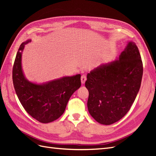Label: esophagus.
I'll use <instances>...</instances> for the list:
<instances>
[{
	"label": "esophagus",
	"mask_w": 156,
	"mask_h": 156,
	"mask_svg": "<svg viewBox=\"0 0 156 156\" xmlns=\"http://www.w3.org/2000/svg\"><path fill=\"white\" fill-rule=\"evenodd\" d=\"M81 83H82L83 84H84V83H85L86 80H87V76H86V75H83L82 76H81Z\"/></svg>",
	"instance_id": "esophagus-1"
}]
</instances>
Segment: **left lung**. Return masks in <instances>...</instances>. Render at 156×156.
I'll use <instances>...</instances> for the list:
<instances>
[{"label":"left lung","instance_id":"8db88e82","mask_svg":"<svg viewBox=\"0 0 156 156\" xmlns=\"http://www.w3.org/2000/svg\"><path fill=\"white\" fill-rule=\"evenodd\" d=\"M143 73L137 46L127 41L119 57L87 74L88 112L98 123L111 125L129 111L139 91Z\"/></svg>","mask_w":156,"mask_h":156}]
</instances>
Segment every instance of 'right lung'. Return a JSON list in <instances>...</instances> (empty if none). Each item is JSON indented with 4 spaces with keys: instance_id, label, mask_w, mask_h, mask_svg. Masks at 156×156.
Here are the masks:
<instances>
[{
    "instance_id": "add662e5",
    "label": "right lung",
    "mask_w": 156,
    "mask_h": 156,
    "mask_svg": "<svg viewBox=\"0 0 156 156\" xmlns=\"http://www.w3.org/2000/svg\"><path fill=\"white\" fill-rule=\"evenodd\" d=\"M30 41L23 42L18 49L12 72L13 86L25 111L41 123H49L63 114L70 97L81 87V74L42 83L29 81L23 70L22 54Z\"/></svg>"
}]
</instances>
